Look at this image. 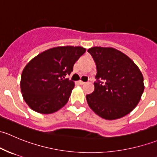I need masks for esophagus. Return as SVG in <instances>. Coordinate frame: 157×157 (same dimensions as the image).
I'll return each mask as SVG.
<instances>
[{
	"instance_id": "esophagus-1",
	"label": "esophagus",
	"mask_w": 157,
	"mask_h": 157,
	"mask_svg": "<svg viewBox=\"0 0 157 157\" xmlns=\"http://www.w3.org/2000/svg\"><path fill=\"white\" fill-rule=\"evenodd\" d=\"M79 83H80V85H83V84H85V82H83V81H82V80H80V81H79Z\"/></svg>"
}]
</instances>
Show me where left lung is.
<instances>
[{
  "label": "left lung",
  "instance_id": "left-lung-1",
  "mask_svg": "<svg viewBox=\"0 0 157 157\" xmlns=\"http://www.w3.org/2000/svg\"><path fill=\"white\" fill-rule=\"evenodd\" d=\"M96 66L94 91L86 95L90 109L107 120L128 115L140 100L144 85L140 69L126 55L113 48L88 49Z\"/></svg>",
  "mask_w": 157,
  "mask_h": 157
}]
</instances>
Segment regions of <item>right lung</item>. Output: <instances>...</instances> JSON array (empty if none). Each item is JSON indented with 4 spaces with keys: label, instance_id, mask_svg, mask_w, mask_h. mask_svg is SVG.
I'll return each instance as SVG.
<instances>
[{
    "label": "right lung",
    "instance_id": "right-lung-1",
    "mask_svg": "<svg viewBox=\"0 0 157 157\" xmlns=\"http://www.w3.org/2000/svg\"><path fill=\"white\" fill-rule=\"evenodd\" d=\"M85 52L80 46L55 47L42 52L26 64L20 88L30 108L39 113L51 114L67 103L74 83L65 77Z\"/></svg>",
    "mask_w": 157,
    "mask_h": 157
}]
</instances>
